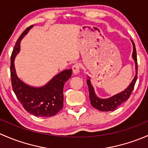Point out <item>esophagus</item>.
Returning <instances> with one entry per match:
<instances>
[{
	"label": "esophagus",
	"instance_id": "esophagus-1",
	"mask_svg": "<svg viewBox=\"0 0 148 148\" xmlns=\"http://www.w3.org/2000/svg\"><path fill=\"white\" fill-rule=\"evenodd\" d=\"M73 72L74 74H77L80 72V65L79 63H75L73 65Z\"/></svg>",
	"mask_w": 148,
	"mask_h": 148
}]
</instances>
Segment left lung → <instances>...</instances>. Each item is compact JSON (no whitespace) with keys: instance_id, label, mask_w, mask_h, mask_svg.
I'll use <instances>...</instances> for the list:
<instances>
[{"instance_id":"8db88e82","label":"left lung","mask_w":148,"mask_h":148,"mask_svg":"<svg viewBox=\"0 0 148 148\" xmlns=\"http://www.w3.org/2000/svg\"><path fill=\"white\" fill-rule=\"evenodd\" d=\"M132 45H133V52H132V58L135 63V67H136V75L135 77H134L133 80L130 85H129L128 88L125 90L123 91L120 93L115 95L114 96L110 97L108 99H100L98 98L95 95V92L92 86L90 84V79L87 80V84L88 85V89H89V97L90 100V103L93 108H96L97 110L100 111H112L116 109L118 106L123 103L125 102L127 99L130 96L132 90L135 87V83H136L137 78H138V60H137V53H136V48H135V43L132 40Z\"/></svg>"}]
</instances>
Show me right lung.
<instances>
[{
  "instance_id": "1",
  "label": "right lung",
  "mask_w": 148,
  "mask_h": 148,
  "mask_svg": "<svg viewBox=\"0 0 148 148\" xmlns=\"http://www.w3.org/2000/svg\"><path fill=\"white\" fill-rule=\"evenodd\" d=\"M33 25L27 28L16 41L10 57V77L13 92L23 107L37 117H51L63 107V87L71 77L72 69L65 70L55 76L42 88H33L23 83L17 77L14 67V58L20 51L21 41Z\"/></svg>"
}]
</instances>
